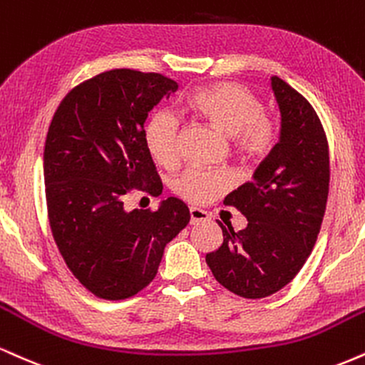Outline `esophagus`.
<instances>
[{
  "mask_svg": "<svg viewBox=\"0 0 365 365\" xmlns=\"http://www.w3.org/2000/svg\"><path fill=\"white\" fill-rule=\"evenodd\" d=\"M205 221H209V214L204 209L190 207V225H199Z\"/></svg>",
  "mask_w": 365,
  "mask_h": 365,
  "instance_id": "34e87169",
  "label": "esophagus"
}]
</instances>
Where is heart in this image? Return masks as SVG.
Masks as SVG:
<instances>
[{
    "label": "heart",
    "mask_w": 365,
    "mask_h": 365,
    "mask_svg": "<svg viewBox=\"0 0 365 365\" xmlns=\"http://www.w3.org/2000/svg\"><path fill=\"white\" fill-rule=\"evenodd\" d=\"M187 108L194 115L231 138L235 153L245 161H262L279 140V122L263 110V103L252 88L236 81H219L202 86L188 96ZM178 120L168 110H158L144 127V144L153 160L171 165L177 158ZM225 175L188 168L175 178L177 194L192 202H207L225 190Z\"/></svg>",
    "instance_id": "b5f03b06"
}]
</instances>
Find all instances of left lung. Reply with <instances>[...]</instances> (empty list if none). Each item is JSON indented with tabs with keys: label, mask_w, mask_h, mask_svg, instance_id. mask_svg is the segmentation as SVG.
<instances>
[{
	"label": "left lung",
	"mask_w": 365,
	"mask_h": 365,
	"mask_svg": "<svg viewBox=\"0 0 365 365\" xmlns=\"http://www.w3.org/2000/svg\"><path fill=\"white\" fill-rule=\"evenodd\" d=\"M280 139L252 182L225 199L248 219L245 230L222 226V245L205 255L227 291L260 299L280 291L302 269L322 227L330 187V151L318 113L284 80L272 78Z\"/></svg>",
	"instance_id": "obj_1"
}]
</instances>
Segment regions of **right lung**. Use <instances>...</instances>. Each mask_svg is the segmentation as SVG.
I'll return each instance as SVG.
<instances>
[{
    "instance_id": "obj_1",
    "label": "right lung",
    "mask_w": 365,
    "mask_h": 365,
    "mask_svg": "<svg viewBox=\"0 0 365 365\" xmlns=\"http://www.w3.org/2000/svg\"><path fill=\"white\" fill-rule=\"evenodd\" d=\"M177 90L160 73L112 69L74 86L52 117L43 149L51 231L74 277L102 299L143 291L166 243L190 221L177 197L156 210L124 209L133 188L155 197L163 190L144 122Z\"/></svg>"
}]
</instances>
